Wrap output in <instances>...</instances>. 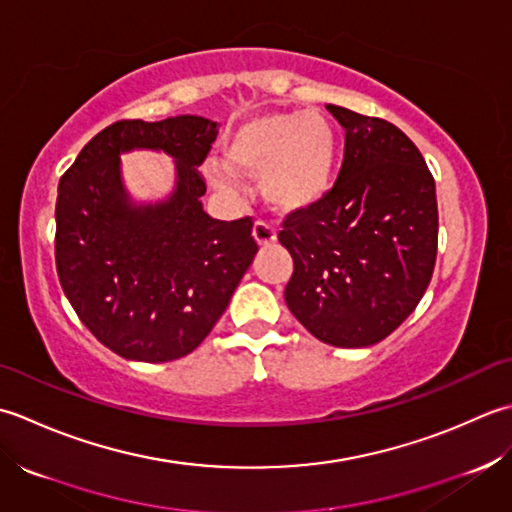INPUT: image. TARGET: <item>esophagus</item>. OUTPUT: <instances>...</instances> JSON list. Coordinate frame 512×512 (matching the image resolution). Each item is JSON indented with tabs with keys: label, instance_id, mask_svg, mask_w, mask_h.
<instances>
[{
	"label": "esophagus",
	"instance_id": "obj_1",
	"mask_svg": "<svg viewBox=\"0 0 512 512\" xmlns=\"http://www.w3.org/2000/svg\"><path fill=\"white\" fill-rule=\"evenodd\" d=\"M252 236H254V241H256L260 247H269V245L276 243V229L271 227V225H267V223H263V221H256V223H254Z\"/></svg>",
	"mask_w": 512,
	"mask_h": 512
}]
</instances>
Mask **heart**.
Listing matches in <instances>:
<instances>
[{"label": "heart", "mask_w": 512, "mask_h": 512, "mask_svg": "<svg viewBox=\"0 0 512 512\" xmlns=\"http://www.w3.org/2000/svg\"><path fill=\"white\" fill-rule=\"evenodd\" d=\"M338 134L318 110H274L241 121L223 143V165L258 176L263 201L278 214L311 210L327 196L336 174ZM212 185L234 192L232 176L218 163L207 168Z\"/></svg>", "instance_id": "obj_1"}]
</instances>
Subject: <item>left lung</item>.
Instances as JSON below:
<instances>
[{"label":"left lung","mask_w":512,"mask_h":512,"mask_svg":"<svg viewBox=\"0 0 512 512\" xmlns=\"http://www.w3.org/2000/svg\"><path fill=\"white\" fill-rule=\"evenodd\" d=\"M344 128L336 185L289 214L278 241L294 258L291 314L331 347H371L413 314L437 254L435 181L393 123L327 106Z\"/></svg>","instance_id":"obj_1"}]
</instances>
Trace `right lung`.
<instances>
[{
    "mask_svg": "<svg viewBox=\"0 0 512 512\" xmlns=\"http://www.w3.org/2000/svg\"><path fill=\"white\" fill-rule=\"evenodd\" d=\"M216 134V123L196 114L117 121L61 176L59 283L92 336L125 360L156 364L192 353L258 252L252 218L227 223L203 210L207 187L198 165ZM132 149L175 161L168 197L133 201L120 168V154Z\"/></svg>",
    "mask_w": 512,
    "mask_h": 512,
    "instance_id": "right-lung-1",
    "label": "right lung"
}]
</instances>
